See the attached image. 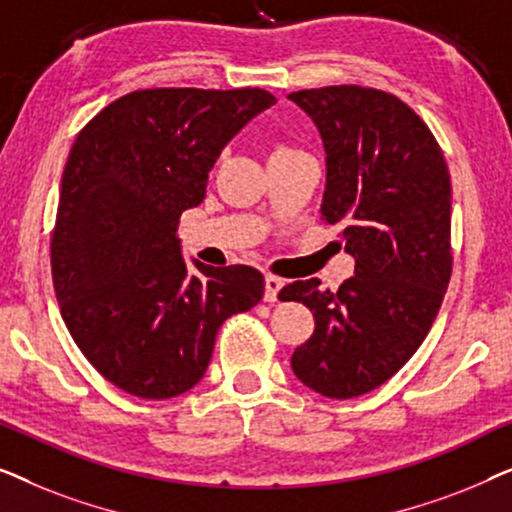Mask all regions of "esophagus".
<instances>
[{"label":"esophagus","mask_w":512,"mask_h":512,"mask_svg":"<svg viewBox=\"0 0 512 512\" xmlns=\"http://www.w3.org/2000/svg\"><path fill=\"white\" fill-rule=\"evenodd\" d=\"M282 286H284V279L282 277L272 275V272H265V293H263V298L268 300V303H275L277 293H279V289H282Z\"/></svg>","instance_id":"1"}]
</instances>
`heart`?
Here are the masks:
<instances>
[{
	"instance_id": "1",
	"label": "heart",
	"mask_w": 512,
	"mask_h": 512,
	"mask_svg": "<svg viewBox=\"0 0 512 512\" xmlns=\"http://www.w3.org/2000/svg\"><path fill=\"white\" fill-rule=\"evenodd\" d=\"M277 151H289V149H286V146H277L275 153H277Z\"/></svg>"
}]
</instances>
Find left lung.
<instances>
[{
  "instance_id": "8db88e82",
  "label": "left lung",
  "mask_w": 512,
  "mask_h": 512,
  "mask_svg": "<svg viewBox=\"0 0 512 512\" xmlns=\"http://www.w3.org/2000/svg\"><path fill=\"white\" fill-rule=\"evenodd\" d=\"M289 100L324 139L321 221L342 228L356 261L338 291L317 277L279 291L314 314L291 368L321 396L354 398L394 377L436 321L452 277L450 172L429 125L396 95L349 83Z\"/></svg>"
}]
</instances>
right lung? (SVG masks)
Masks as SVG:
<instances>
[{
    "mask_svg": "<svg viewBox=\"0 0 512 512\" xmlns=\"http://www.w3.org/2000/svg\"><path fill=\"white\" fill-rule=\"evenodd\" d=\"M263 88H146L90 118L69 151L51 235L53 289L83 356L132 396H179L205 375L223 321L263 298L249 265L186 268L181 212Z\"/></svg>",
    "mask_w": 512,
    "mask_h": 512,
    "instance_id": "right-lung-1",
    "label": "right lung"
}]
</instances>
